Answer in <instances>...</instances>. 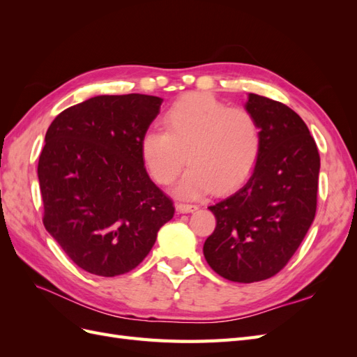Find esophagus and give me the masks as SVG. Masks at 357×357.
Returning <instances> with one entry per match:
<instances>
[{
	"instance_id": "1",
	"label": "esophagus",
	"mask_w": 357,
	"mask_h": 357,
	"mask_svg": "<svg viewBox=\"0 0 357 357\" xmlns=\"http://www.w3.org/2000/svg\"><path fill=\"white\" fill-rule=\"evenodd\" d=\"M176 210L178 211V213H192V211H195V210H198V205H192V204H177L176 205Z\"/></svg>"
}]
</instances>
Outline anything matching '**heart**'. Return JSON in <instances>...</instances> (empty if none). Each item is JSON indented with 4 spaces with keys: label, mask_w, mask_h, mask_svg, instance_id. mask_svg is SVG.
<instances>
[{
    "label": "heart",
    "mask_w": 357,
    "mask_h": 357,
    "mask_svg": "<svg viewBox=\"0 0 357 357\" xmlns=\"http://www.w3.org/2000/svg\"><path fill=\"white\" fill-rule=\"evenodd\" d=\"M164 129L146 131L139 150L150 174L169 185L185 162L189 168L174 189L181 198L228 192L252 174L262 149L257 119L202 92L181 95L167 110Z\"/></svg>",
    "instance_id": "heart-1"
}]
</instances>
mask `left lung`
Segmentation results:
<instances>
[{
  "mask_svg": "<svg viewBox=\"0 0 357 357\" xmlns=\"http://www.w3.org/2000/svg\"><path fill=\"white\" fill-rule=\"evenodd\" d=\"M245 110L262 131L252 176L211 205L215 229L205 261L226 280L262 282L286 266L314 220L320 156L305 122L287 105L248 93Z\"/></svg>",
  "mask_w": 357,
  "mask_h": 357,
  "instance_id": "left-lung-1",
  "label": "left lung"
}]
</instances>
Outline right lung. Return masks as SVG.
<instances>
[{
  "instance_id": "add662e5",
  "label": "right lung",
  "mask_w": 357,
  "mask_h": 357,
  "mask_svg": "<svg viewBox=\"0 0 357 357\" xmlns=\"http://www.w3.org/2000/svg\"><path fill=\"white\" fill-rule=\"evenodd\" d=\"M162 101L142 93L93 96L59 113L47 129L37 169L43 223L91 274L131 271L174 215L139 150Z\"/></svg>"
}]
</instances>
